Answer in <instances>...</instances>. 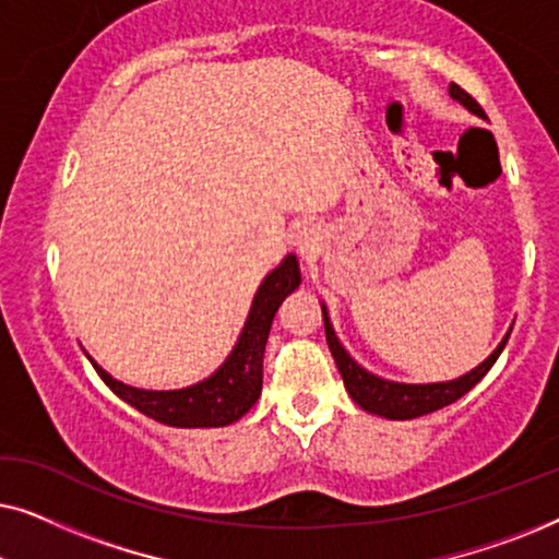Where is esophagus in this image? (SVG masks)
<instances>
[{"label":"esophagus","instance_id":"obj_1","mask_svg":"<svg viewBox=\"0 0 559 559\" xmlns=\"http://www.w3.org/2000/svg\"><path fill=\"white\" fill-rule=\"evenodd\" d=\"M295 243L297 249L302 251V254H310V251H316L318 247V228L312 224H302L300 228H297L295 234Z\"/></svg>","mask_w":559,"mask_h":559}]
</instances>
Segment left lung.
Wrapping results in <instances>:
<instances>
[{"label": "left lung", "mask_w": 559, "mask_h": 559, "mask_svg": "<svg viewBox=\"0 0 559 559\" xmlns=\"http://www.w3.org/2000/svg\"><path fill=\"white\" fill-rule=\"evenodd\" d=\"M450 98L465 106L473 117L486 119L484 109H480V106L473 102L461 86H455V83H450ZM320 310H323V320H325L328 348H331L335 366H338L343 384H346V392L350 394V400H354L364 412H369V415H377L384 419H415L461 400L465 392H471V389L476 386L488 371H491V366L496 364V358L501 356V350L507 346L509 333H511L509 328V333L503 335L499 346L491 350V356H488L486 361H480L476 369L463 373V377L450 379V381H430V384H404V381L384 379L379 377V373L364 369V366L348 354L338 335H335V328L331 323V316H328L325 302H320Z\"/></svg>", "instance_id": "8db88e82"}]
</instances>
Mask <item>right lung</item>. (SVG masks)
I'll return each mask as SVG.
<instances>
[{"instance_id": "obj_1", "label": "right lung", "mask_w": 559, "mask_h": 559, "mask_svg": "<svg viewBox=\"0 0 559 559\" xmlns=\"http://www.w3.org/2000/svg\"><path fill=\"white\" fill-rule=\"evenodd\" d=\"M300 264L295 254H287L259 285L251 300L247 323L231 354L211 377L182 389H140L114 379L88 354L98 377L119 400L132 404L142 415L170 427H226L241 419L254 407L262 394V361L274 312L282 300L300 287Z\"/></svg>"}]
</instances>
